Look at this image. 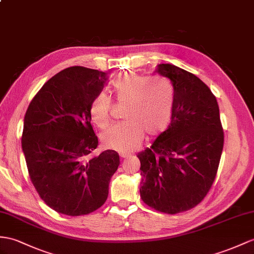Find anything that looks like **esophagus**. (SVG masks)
Listing matches in <instances>:
<instances>
[{
  "label": "esophagus",
  "mask_w": 254,
  "mask_h": 254,
  "mask_svg": "<svg viewBox=\"0 0 254 254\" xmlns=\"http://www.w3.org/2000/svg\"><path fill=\"white\" fill-rule=\"evenodd\" d=\"M120 156H121V158H128L129 156H130V154H129V153H121Z\"/></svg>",
  "instance_id": "34e87169"
}]
</instances>
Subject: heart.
I'll return each instance as SVG.
<instances>
[{
  "instance_id": "heart-1",
  "label": "heart",
  "mask_w": 254,
  "mask_h": 254,
  "mask_svg": "<svg viewBox=\"0 0 254 254\" xmlns=\"http://www.w3.org/2000/svg\"><path fill=\"white\" fill-rule=\"evenodd\" d=\"M113 90L116 101L126 103L123 113L126 121L102 134L104 145L130 152L138 147L144 133L154 138L168 128L174 112V91L166 79L127 72L114 80ZM111 98L99 92L89 107L92 122L107 128L111 123Z\"/></svg>"
}]
</instances>
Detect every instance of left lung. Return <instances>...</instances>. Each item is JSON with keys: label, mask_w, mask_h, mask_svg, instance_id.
<instances>
[{"label": "left lung", "mask_w": 254, "mask_h": 254, "mask_svg": "<svg viewBox=\"0 0 254 254\" xmlns=\"http://www.w3.org/2000/svg\"><path fill=\"white\" fill-rule=\"evenodd\" d=\"M156 72L174 86V112L168 129L138 154L140 196L148 207L176 214L196 207L211 189L224 132L216 98L201 79L169 64Z\"/></svg>", "instance_id": "1"}]
</instances>
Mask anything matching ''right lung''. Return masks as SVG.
<instances>
[{
    "instance_id": "add662e5",
    "label": "right lung",
    "mask_w": 254,
    "mask_h": 254,
    "mask_svg": "<svg viewBox=\"0 0 254 254\" xmlns=\"http://www.w3.org/2000/svg\"><path fill=\"white\" fill-rule=\"evenodd\" d=\"M107 79L98 70L66 67L43 85L24 115L21 145L30 180L42 200L59 213L96 211L106 202L119 168L115 151L91 155L98 137L89 107Z\"/></svg>"
}]
</instances>
